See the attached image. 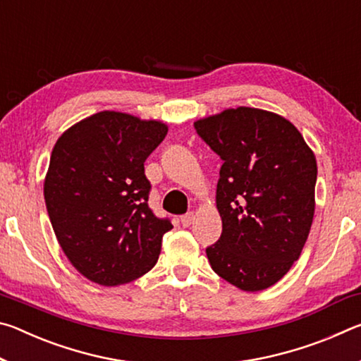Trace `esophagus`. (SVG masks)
Wrapping results in <instances>:
<instances>
[{
  "label": "esophagus",
  "mask_w": 361,
  "mask_h": 361,
  "mask_svg": "<svg viewBox=\"0 0 361 361\" xmlns=\"http://www.w3.org/2000/svg\"><path fill=\"white\" fill-rule=\"evenodd\" d=\"M192 221H194V213H186V215L181 216V224L185 226V228H189Z\"/></svg>",
  "instance_id": "1"
}]
</instances>
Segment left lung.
Instances as JSON below:
<instances>
[{
    "instance_id": "8db88e82",
    "label": "left lung",
    "mask_w": 361,
    "mask_h": 361,
    "mask_svg": "<svg viewBox=\"0 0 361 361\" xmlns=\"http://www.w3.org/2000/svg\"><path fill=\"white\" fill-rule=\"evenodd\" d=\"M194 129L223 161V232L205 250L210 266L243 291L269 288L299 259L312 226L314 152L290 121L258 108L226 109Z\"/></svg>"
}]
</instances>
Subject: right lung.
Returning a JSON list of instances; mask_svg holds the SVG:
<instances>
[{
    "mask_svg": "<svg viewBox=\"0 0 361 361\" xmlns=\"http://www.w3.org/2000/svg\"><path fill=\"white\" fill-rule=\"evenodd\" d=\"M166 135L159 121L102 111L54 146L44 181L49 219L66 258L95 283L132 282L157 262L173 226L149 209L145 161Z\"/></svg>",
    "mask_w": 361,
    "mask_h": 361,
    "instance_id": "1",
    "label": "right lung"
}]
</instances>
